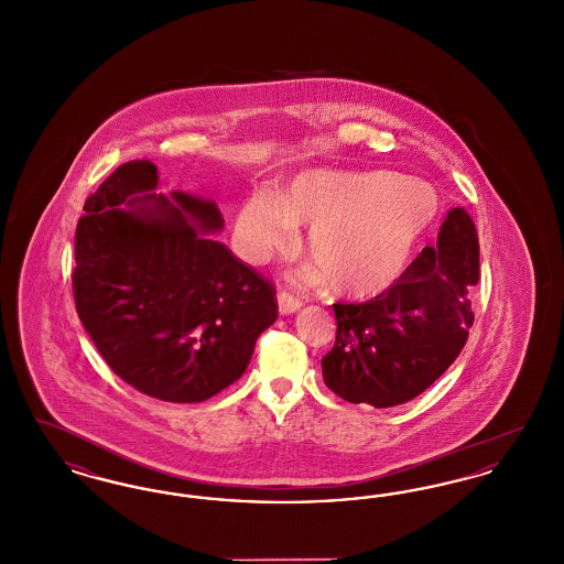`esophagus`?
<instances>
[{
    "label": "esophagus",
    "instance_id": "obj_1",
    "mask_svg": "<svg viewBox=\"0 0 564 564\" xmlns=\"http://www.w3.org/2000/svg\"><path fill=\"white\" fill-rule=\"evenodd\" d=\"M276 302H279V313L281 315H292L302 306V300L295 297L294 294H290V292H279Z\"/></svg>",
    "mask_w": 564,
    "mask_h": 564
}]
</instances>
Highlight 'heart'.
<instances>
[{"label":"heart","instance_id":"obj_1","mask_svg":"<svg viewBox=\"0 0 564 564\" xmlns=\"http://www.w3.org/2000/svg\"><path fill=\"white\" fill-rule=\"evenodd\" d=\"M440 212L427 182L389 171L313 169L276 196L256 192L237 217L242 258L264 264L311 224L304 249L336 294L370 297L389 290ZM324 272L322 275L321 272Z\"/></svg>","mask_w":564,"mask_h":564}]
</instances>
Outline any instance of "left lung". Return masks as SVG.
I'll return each mask as SVG.
<instances>
[{
  "instance_id": "left-lung-1",
  "label": "left lung",
  "mask_w": 564,
  "mask_h": 564,
  "mask_svg": "<svg viewBox=\"0 0 564 564\" xmlns=\"http://www.w3.org/2000/svg\"><path fill=\"white\" fill-rule=\"evenodd\" d=\"M480 279L474 219L451 209L435 247L361 304H334L336 343L322 359L329 391L350 403L391 408L410 402L444 375L474 325L467 292Z\"/></svg>"
}]
</instances>
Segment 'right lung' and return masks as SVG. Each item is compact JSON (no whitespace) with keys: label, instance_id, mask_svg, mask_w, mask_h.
<instances>
[{"label":"right lung","instance_id":"obj_1","mask_svg":"<svg viewBox=\"0 0 564 564\" xmlns=\"http://www.w3.org/2000/svg\"><path fill=\"white\" fill-rule=\"evenodd\" d=\"M156 186L152 162H124L86 198L76 311L109 368L137 391L205 402L241 378L258 336L276 322L274 285L209 237L224 226L214 200L173 192V205L143 194Z\"/></svg>","mask_w":564,"mask_h":564}]
</instances>
